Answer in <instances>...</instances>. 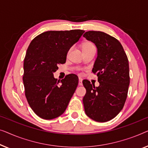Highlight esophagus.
Segmentation results:
<instances>
[{
  "label": "esophagus",
  "mask_w": 148,
  "mask_h": 148,
  "mask_svg": "<svg viewBox=\"0 0 148 148\" xmlns=\"http://www.w3.org/2000/svg\"><path fill=\"white\" fill-rule=\"evenodd\" d=\"M78 84L80 85V86H82V79L81 78H79V79H78Z\"/></svg>",
  "instance_id": "34e87169"
}]
</instances>
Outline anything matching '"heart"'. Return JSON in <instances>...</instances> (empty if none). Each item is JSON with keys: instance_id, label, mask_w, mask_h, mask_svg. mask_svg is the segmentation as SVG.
<instances>
[{"instance_id": "heart-1", "label": "heart", "mask_w": 148, "mask_h": 148, "mask_svg": "<svg viewBox=\"0 0 148 148\" xmlns=\"http://www.w3.org/2000/svg\"><path fill=\"white\" fill-rule=\"evenodd\" d=\"M92 47H95V46L92 42H90V41H86V42H84L82 45V51L88 50V49L92 48ZM70 49L68 51V54L70 53Z\"/></svg>"}]
</instances>
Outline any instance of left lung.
<instances>
[{"mask_svg": "<svg viewBox=\"0 0 148 148\" xmlns=\"http://www.w3.org/2000/svg\"><path fill=\"white\" fill-rule=\"evenodd\" d=\"M83 37L97 47L92 72L100 84L95 87L90 81H82L86 90L84 111L96 121L106 122L115 117L125 103L130 82L128 58L119 41L107 33L89 31Z\"/></svg>", "mask_w": 148, "mask_h": 148, "instance_id": "obj_1", "label": "left lung"}]
</instances>
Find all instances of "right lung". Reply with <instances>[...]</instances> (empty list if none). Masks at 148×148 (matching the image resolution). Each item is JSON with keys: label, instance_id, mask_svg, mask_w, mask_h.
<instances>
[{"label": "right lung", "instance_id": "obj_1", "mask_svg": "<svg viewBox=\"0 0 148 148\" xmlns=\"http://www.w3.org/2000/svg\"><path fill=\"white\" fill-rule=\"evenodd\" d=\"M84 30L49 31L35 37L24 59L25 95L30 107L39 117L52 119L64 113L78 84L76 75L54 78L58 65L66 63L68 50Z\"/></svg>", "mask_w": 148, "mask_h": 148}]
</instances>
